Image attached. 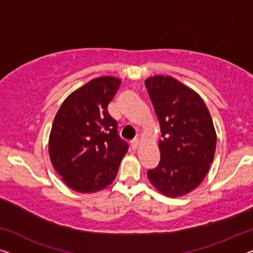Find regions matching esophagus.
Segmentation results:
<instances>
[{
    "mask_svg": "<svg viewBox=\"0 0 253 253\" xmlns=\"http://www.w3.org/2000/svg\"><path fill=\"white\" fill-rule=\"evenodd\" d=\"M138 145H139L138 138H135V139H133V141L130 142V146H131V149H133V150H136Z\"/></svg>",
    "mask_w": 253,
    "mask_h": 253,
    "instance_id": "obj_1",
    "label": "esophagus"
}]
</instances>
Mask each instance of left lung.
<instances>
[{"label":"left lung","mask_w":253,"mask_h":253,"mask_svg":"<svg viewBox=\"0 0 253 253\" xmlns=\"http://www.w3.org/2000/svg\"><path fill=\"white\" fill-rule=\"evenodd\" d=\"M160 124V163L149 169V180L170 198L198 187L209 171L216 151V130L206 103L197 92L175 78L145 81Z\"/></svg>","instance_id":"left-lung-1"}]
</instances>
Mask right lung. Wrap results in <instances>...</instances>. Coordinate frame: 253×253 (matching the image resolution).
Segmentation results:
<instances>
[{"label":"right lung","mask_w":253,"mask_h":253,"mask_svg":"<svg viewBox=\"0 0 253 253\" xmlns=\"http://www.w3.org/2000/svg\"><path fill=\"white\" fill-rule=\"evenodd\" d=\"M120 79L104 76L70 94L56 112L48 153L51 163L68 186L93 193L114 182L128 144L120 138L108 104Z\"/></svg>","instance_id":"1"}]
</instances>
